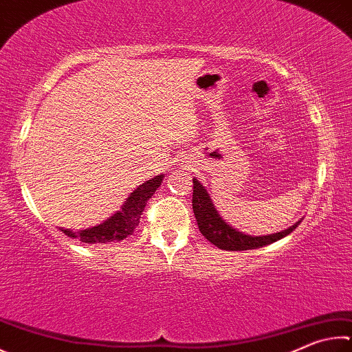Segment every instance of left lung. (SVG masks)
Returning a JSON list of instances; mask_svg holds the SVG:
<instances>
[{
	"instance_id": "obj_1",
	"label": "left lung",
	"mask_w": 352,
	"mask_h": 352,
	"mask_svg": "<svg viewBox=\"0 0 352 352\" xmlns=\"http://www.w3.org/2000/svg\"><path fill=\"white\" fill-rule=\"evenodd\" d=\"M194 194H192V209L195 214V220L198 223L200 232L217 248L225 249V251H248V249H257L271 245L280 239L289 235L296 229L300 221L294 223L292 226L282 232L261 235V237H254V235L243 234L237 229L228 225L226 220H223L219 210L215 209L212 198L203 184L194 178Z\"/></svg>"
}]
</instances>
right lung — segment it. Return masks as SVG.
Here are the masks:
<instances>
[{"instance_id":"1","label":"right lung","mask_w":352,"mask_h":352,"mask_svg":"<svg viewBox=\"0 0 352 352\" xmlns=\"http://www.w3.org/2000/svg\"><path fill=\"white\" fill-rule=\"evenodd\" d=\"M164 175H155L151 180L144 182L143 184L132 190L131 195L126 198V201L121 204V209L112 214L109 219L100 223L97 226L81 229V231L74 232L72 229L60 228V231L65 232L70 239H80L82 243L89 245H98V243H109V241H121L126 237L133 234L138 226L140 219L144 210L146 203L149 198L155 194V190L163 183Z\"/></svg>"}]
</instances>
